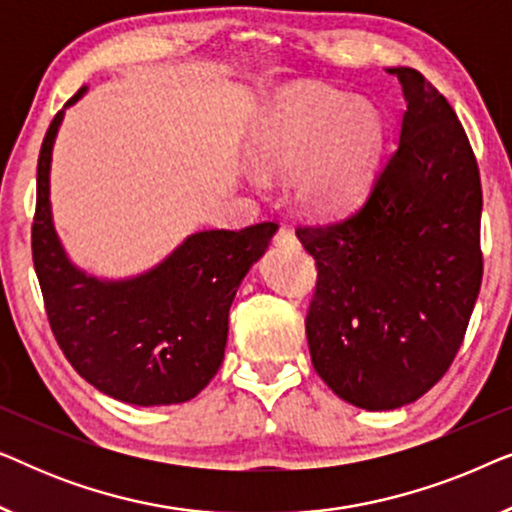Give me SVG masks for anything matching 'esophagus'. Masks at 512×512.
I'll list each match as a JSON object with an SVG mask.
<instances>
[{"instance_id":"34e87169","label":"esophagus","mask_w":512,"mask_h":512,"mask_svg":"<svg viewBox=\"0 0 512 512\" xmlns=\"http://www.w3.org/2000/svg\"><path fill=\"white\" fill-rule=\"evenodd\" d=\"M275 244H279V247H289V249H298L300 247L296 233H293V230L286 228V226H282V228L277 230Z\"/></svg>"}]
</instances>
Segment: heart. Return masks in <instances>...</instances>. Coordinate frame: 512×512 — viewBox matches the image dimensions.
<instances>
[{
    "label": "heart",
    "instance_id": "1",
    "mask_svg": "<svg viewBox=\"0 0 512 512\" xmlns=\"http://www.w3.org/2000/svg\"><path fill=\"white\" fill-rule=\"evenodd\" d=\"M384 146V121L373 104L321 86L279 93L254 137L263 172L293 170L305 209L335 216L352 209L373 184Z\"/></svg>",
    "mask_w": 512,
    "mask_h": 512
}]
</instances>
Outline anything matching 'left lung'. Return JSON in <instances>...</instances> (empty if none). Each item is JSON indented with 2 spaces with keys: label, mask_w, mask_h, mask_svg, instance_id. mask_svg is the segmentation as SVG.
I'll use <instances>...</instances> for the list:
<instances>
[{
  "label": "left lung",
  "mask_w": 512,
  "mask_h": 512,
  "mask_svg": "<svg viewBox=\"0 0 512 512\" xmlns=\"http://www.w3.org/2000/svg\"><path fill=\"white\" fill-rule=\"evenodd\" d=\"M387 72L408 102L396 149L354 212L296 230L317 261L312 366L363 410L408 405L447 373L482 284V186L466 132L417 69Z\"/></svg>",
  "instance_id": "1"
}]
</instances>
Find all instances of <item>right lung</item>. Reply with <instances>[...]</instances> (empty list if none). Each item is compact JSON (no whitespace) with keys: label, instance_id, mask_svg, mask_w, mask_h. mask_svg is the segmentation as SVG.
Masks as SVG:
<instances>
[{"label":"right lung","instance_id":"add662e5","mask_svg":"<svg viewBox=\"0 0 512 512\" xmlns=\"http://www.w3.org/2000/svg\"><path fill=\"white\" fill-rule=\"evenodd\" d=\"M62 114L48 125L39 151L32 223V261L55 340L76 373L116 401H191L221 366L237 286L265 254L277 223L188 235L163 263L132 279L88 275L62 249L48 200Z\"/></svg>","mask_w":512,"mask_h":512}]
</instances>
